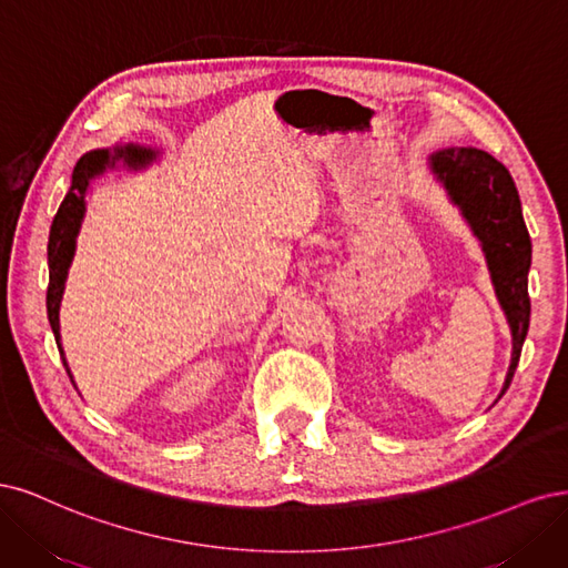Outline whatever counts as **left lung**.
Masks as SVG:
<instances>
[{
	"label": "left lung",
	"instance_id": "obj_1",
	"mask_svg": "<svg viewBox=\"0 0 568 568\" xmlns=\"http://www.w3.org/2000/svg\"><path fill=\"white\" fill-rule=\"evenodd\" d=\"M429 168L436 181L444 184L450 203L460 207L465 222L481 241L493 287L509 323L511 363L500 392L503 396L515 377L530 321V237L515 179L503 162L471 145L438 151L432 155Z\"/></svg>",
	"mask_w": 568,
	"mask_h": 568
}]
</instances>
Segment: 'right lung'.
Returning <instances> with one entry per match:
<instances>
[{"instance_id":"1","label":"right lung","mask_w":568,"mask_h":568,"mask_svg":"<svg viewBox=\"0 0 568 568\" xmlns=\"http://www.w3.org/2000/svg\"><path fill=\"white\" fill-rule=\"evenodd\" d=\"M151 149H136V145H124V149L111 151H89L82 155L72 170V184L63 197V203L53 216V224L49 231V247H47V257H49V287H47V314L53 337H57L59 344V354L63 358L65 371L70 375V368L65 363V354L61 346V325H59V308L63 300V290H65V278H68V268L72 262V254H75L78 245V233L84 219L87 210V191L91 186V181L101 176L105 170H113L118 160H124L126 168L139 170L145 162L153 160ZM72 377V375H70Z\"/></svg>"}]
</instances>
